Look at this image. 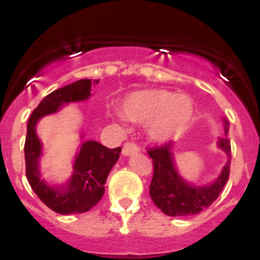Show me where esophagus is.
I'll return each mask as SVG.
<instances>
[{"label":"esophagus","mask_w":260,"mask_h":260,"mask_svg":"<svg viewBox=\"0 0 260 260\" xmlns=\"http://www.w3.org/2000/svg\"><path fill=\"white\" fill-rule=\"evenodd\" d=\"M122 152H123V155H125V156H129V155L138 152V146L137 145L132 144V142H127V144L123 145Z\"/></svg>","instance_id":"34e87169"}]
</instances>
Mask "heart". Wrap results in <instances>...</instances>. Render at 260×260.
Returning <instances> with one entry per match:
<instances>
[{
  "instance_id": "heart-1",
  "label": "heart",
  "mask_w": 260,
  "mask_h": 260,
  "mask_svg": "<svg viewBox=\"0 0 260 260\" xmlns=\"http://www.w3.org/2000/svg\"><path fill=\"white\" fill-rule=\"evenodd\" d=\"M131 122H146L147 135L155 141H167L186 127L193 114V104L186 94L166 89H145L128 94L119 106Z\"/></svg>"
}]
</instances>
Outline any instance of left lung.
<instances>
[{
    "mask_svg": "<svg viewBox=\"0 0 260 260\" xmlns=\"http://www.w3.org/2000/svg\"><path fill=\"white\" fill-rule=\"evenodd\" d=\"M224 133L227 136L230 123L223 119ZM218 146L227 154V163L222 173L208 186H193L177 172L173 161V145L166 142L163 146H155L147 150L154 163V176L150 185V196L154 204L164 214L171 217L193 215L207 209L219 196L230 177L231 166V144L227 137L218 140Z\"/></svg>",
    "mask_w": 260,
    "mask_h": 260,
    "instance_id": "left-lung-1",
    "label": "left lung"
}]
</instances>
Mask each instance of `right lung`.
<instances>
[{
	"instance_id": "1",
	"label": "right lung",
	"mask_w": 260,
	"mask_h": 260,
	"mask_svg": "<svg viewBox=\"0 0 260 260\" xmlns=\"http://www.w3.org/2000/svg\"><path fill=\"white\" fill-rule=\"evenodd\" d=\"M99 79H79L51 92L33 110L26 125L25 173L31 190L51 210L59 214L84 213L94 207L105 192V182L114 164L118 161L120 147L108 149L96 141H84L75 157L73 176L65 186L53 187L41 179L40 157L42 144L36 133V125L42 116L59 111L64 104L87 100L92 84Z\"/></svg>"
}]
</instances>
